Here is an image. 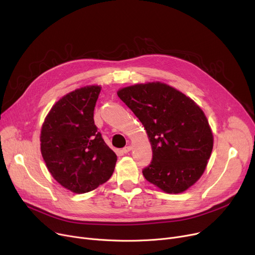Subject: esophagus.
<instances>
[{
    "label": "esophagus",
    "mask_w": 255,
    "mask_h": 255,
    "mask_svg": "<svg viewBox=\"0 0 255 255\" xmlns=\"http://www.w3.org/2000/svg\"><path fill=\"white\" fill-rule=\"evenodd\" d=\"M130 151H131V146H130V145H127V146H125V148L122 149V152H123L124 154H127V153H129Z\"/></svg>",
    "instance_id": "1"
}]
</instances>
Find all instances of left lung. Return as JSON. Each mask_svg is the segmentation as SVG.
Wrapping results in <instances>:
<instances>
[{
	"mask_svg": "<svg viewBox=\"0 0 255 255\" xmlns=\"http://www.w3.org/2000/svg\"><path fill=\"white\" fill-rule=\"evenodd\" d=\"M118 96L142 123L153 158L142 169L146 181L166 193H181L204 173L213 150V134L200 107L162 83L139 84Z\"/></svg>",
	"mask_w": 255,
	"mask_h": 255,
	"instance_id": "left-lung-1",
	"label": "left lung"
}]
</instances>
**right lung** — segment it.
<instances>
[{"label":"right lung","instance_id":"1","mask_svg":"<svg viewBox=\"0 0 255 255\" xmlns=\"http://www.w3.org/2000/svg\"><path fill=\"white\" fill-rule=\"evenodd\" d=\"M100 91L99 86H88L62 97L46 116L40 135L41 154L51 176L78 194L105 183L117 162V155L94 122Z\"/></svg>","mask_w":255,"mask_h":255}]
</instances>
